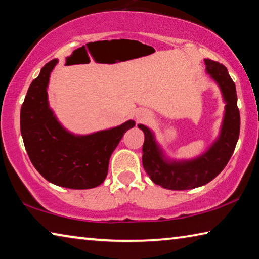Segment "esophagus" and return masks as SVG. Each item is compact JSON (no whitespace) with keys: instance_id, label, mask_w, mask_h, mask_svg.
Masks as SVG:
<instances>
[{"instance_id":"1","label":"esophagus","mask_w":259,"mask_h":259,"mask_svg":"<svg viewBox=\"0 0 259 259\" xmlns=\"http://www.w3.org/2000/svg\"><path fill=\"white\" fill-rule=\"evenodd\" d=\"M146 117H147L146 114H139V115H137V119L139 120H145Z\"/></svg>"}]
</instances>
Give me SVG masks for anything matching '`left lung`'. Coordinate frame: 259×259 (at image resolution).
<instances>
[{
    "mask_svg": "<svg viewBox=\"0 0 259 259\" xmlns=\"http://www.w3.org/2000/svg\"><path fill=\"white\" fill-rule=\"evenodd\" d=\"M205 69L221 88L225 100V113L221 134L209 150L192 160L175 161L164 156L152 131L138 124L145 135L143 145V166L153 183L174 191L191 190L205 185L218 176L230 161L240 134V112L233 80L224 65L204 59Z\"/></svg>",
    "mask_w": 259,
    "mask_h": 259,
    "instance_id": "left-lung-1",
    "label": "left lung"
}]
</instances>
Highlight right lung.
<instances>
[{
	"label": "right lung",
	"instance_id": "right-lung-1",
	"mask_svg": "<svg viewBox=\"0 0 259 259\" xmlns=\"http://www.w3.org/2000/svg\"><path fill=\"white\" fill-rule=\"evenodd\" d=\"M57 63L52 59L46 64L28 88L20 109L24 145L35 169L48 182L74 190L94 188L105 181L109 157L135 121L85 136L69 133L48 103V83Z\"/></svg>",
	"mask_w": 259,
	"mask_h": 259
}]
</instances>
